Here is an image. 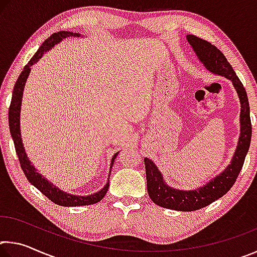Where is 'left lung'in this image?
<instances>
[{
  "label": "left lung",
  "instance_id": "1",
  "mask_svg": "<svg viewBox=\"0 0 257 257\" xmlns=\"http://www.w3.org/2000/svg\"><path fill=\"white\" fill-rule=\"evenodd\" d=\"M187 40L196 52L208 71L223 76L232 81L241 104L240 111V137L237 150L234 152L231 163L227 169L201 188L195 190H178L164 184L162 175L156 165L149 159H144L146 169L147 193L156 205L176 211H196L203 208L216 199L222 197L236 182L245 162L247 152L249 150L251 138V122L249 114V103L247 93L236 72L230 66L228 60L216 46L204 41L195 35H187Z\"/></svg>",
  "mask_w": 257,
  "mask_h": 257
}]
</instances>
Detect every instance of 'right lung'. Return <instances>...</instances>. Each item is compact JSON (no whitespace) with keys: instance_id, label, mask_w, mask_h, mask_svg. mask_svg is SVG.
I'll list each match as a JSON object with an SVG mask.
<instances>
[{"instance_id":"obj_1","label":"right lung","mask_w":257,"mask_h":257,"mask_svg":"<svg viewBox=\"0 0 257 257\" xmlns=\"http://www.w3.org/2000/svg\"><path fill=\"white\" fill-rule=\"evenodd\" d=\"M77 36L79 37V34L71 33V32H58L52 34L47 40L43 43L38 51L35 53V55L30 59L29 62L26 64L23 72L20 73L18 79L16 81V85L14 87V92H12V98L10 103V107H9V128H10V134L14 139L15 149L18 155L20 167L23 169L26 178H27L30 184L34 185L36 188L41 191L43 195L53 202L56 205L60 206H84V205H92V204L98 203L101 199L105 196L106 191L108 189V181L107 184L103 187V188L96 194L89 195V196H75V195H70L64 193V191L56 188L53 184L47 181L44 177H42L40 173L36 171L34 165L30 163L29 159L26 154L23 141H21V134H20V107H21V99H23V92L25 82L27 80V77L30 72V67L34 63H36L40 60L43 54L46 51H49L51 47H53L55 44L66 37H72ZM118 153L113 155L112 162H111V169L114 159L116 158ZM111 172V171H110ZM111 175V173H110Z\"/></svg>"}]
</instances>
